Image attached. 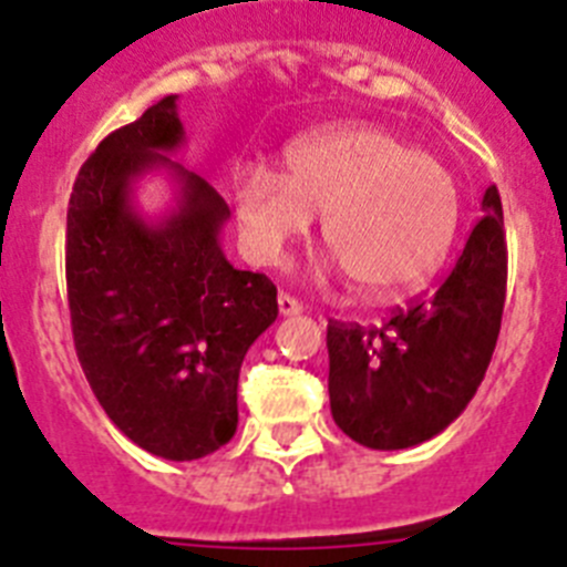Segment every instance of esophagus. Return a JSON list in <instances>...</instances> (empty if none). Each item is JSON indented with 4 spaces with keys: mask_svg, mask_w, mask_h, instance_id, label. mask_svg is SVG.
Here are the masks:
<instances>
[{
    "mask_svg": "<svg viewBox=\"0 0 567 567\" xmlns=\"http://www.w3.org/2000/svg\"><path fill=\"white\" fill-rule=\"evenodd\" d=\"M278 312L284 315V318H289V315H300V312H303V303H298L292 295L280 292L278 295Z\"/></svg>",
    "mask_w": 567,
    "mask_h": 567,
    "instance_id": "34e87169",
    "label": "esophagus"
}]
</instances>
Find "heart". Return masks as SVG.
I'll list each match as a JSON object with an SVG mask.
<instances>
[{
	"label": "heart",
	"instance_id": "obj_1",
	"mask_svg": "<svg viewBox=\"0 0 567 567\" xmlns=\"http://www.w3.org/2000/svg\"><path fill=\"white\" fill-rule=\"evenodd\" d=\"M240 244L264 267L323 215L334 267L369 298H400L432 278L460 224L452 173L403 138L369 124L318 130L289 144L284 175L264 164L235 173Z\"/></svg>",
	"mask_w": 567,
	"mask_h": 567
}]
</instances>
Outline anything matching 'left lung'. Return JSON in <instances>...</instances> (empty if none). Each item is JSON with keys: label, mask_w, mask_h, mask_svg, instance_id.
<instances>
[{"label": "left lung", "mask_w": 567, "mask_h": 567, "mask_svg": "<svg viewBox=\"0 0 567 567\" xmlns=\"http://www.w3.org/2000/svg\"><path fill=\"white\" fill-rule=\"evenodd\" d=\"M503 202L491 184L449 278L380 329L329 323V403L343 434L398 452L437 437L477 394L505 303Z\"/></svg>", "instance_id": "1"}]
</instances>
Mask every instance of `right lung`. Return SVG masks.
I'll list each match as a JSON object with an SVG mask.
<instances>
[{"instance_id":"1","label":"right lung","mask_w":567,"mask_h":567,"mask_svg":"<svg viewBox=\"0 0 567 567\" xmlns=\"http://www.w3.org/2000/svg\"><path fill=\"white\" fill-rule=\"evenodd\" d=\"M187 144L178 96L115 130L79 169L68 207V298L87 383L124 437L198 460L238 429L244 354L278 318V289L221 249L224 198L169 155ZM164 168L176 204L137 209L134 184Z\"/></svg>"}]
</instances>
